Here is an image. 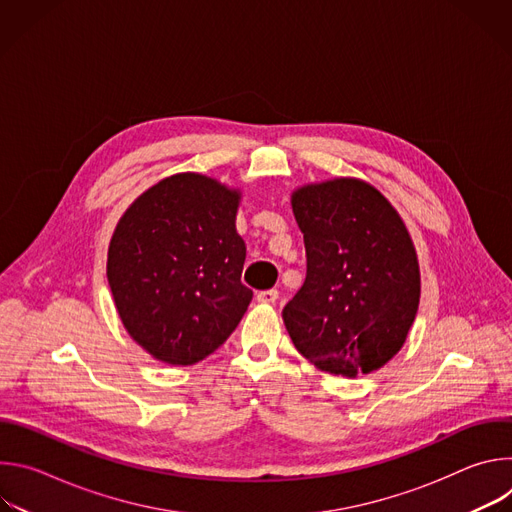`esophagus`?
Segmentation results:
<instances>
[{
	"mask_svg": "<svg viewBox=\"0 0 512 512\" xmlns=\"http://www.w3.org/2000/svg\"><path fill=\"white\" fill-rule=\"evenodd\" d=\"M277 298H279L277 289H265V291H259V294H257L259 304H275Z\"/></svg>",
	"mask_w": 512,
	"mask_h": 512,
	"instance_id": "34e87169",
	"label": "esophagus"
}]
</instances>
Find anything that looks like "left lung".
Segmentation results:
<instances>
[{
  "instance_id": "left-lung-1",
  "label": "left lung",
  "mask_w": 512,
  "mask_h": 512,
  "mask_svg": "<svg viewBox=\"0 0 512 512\" xmlns=\"http://www.w3.org/2000/svg\"><path fill=\"white\" fill-rule=\"evenodd\" d=\"M308 273L281 316L316 369L354 379L403 348L421 296L419 261L393 204L369 182L334 178L291 192Z\"/></svg>"
}]
</instances>
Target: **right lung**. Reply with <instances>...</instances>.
<instances>
[{"mask_svg":"<svg viewBox=\"0 0 512 512\" xmlns=\"http://www.w3.org/2000/svg\"><path fill=\"white\" fill-rule=\"evenodd\" d=\"M241 190L182 172L139 194L119 218L107 279L127 334L156 360L188 367L233 334L253 300L241 283Z\"/></svg>","mask_w":512,"mask_h":512,"instance_id":"right-lung-1","label":"right lung"}]
</instances>
